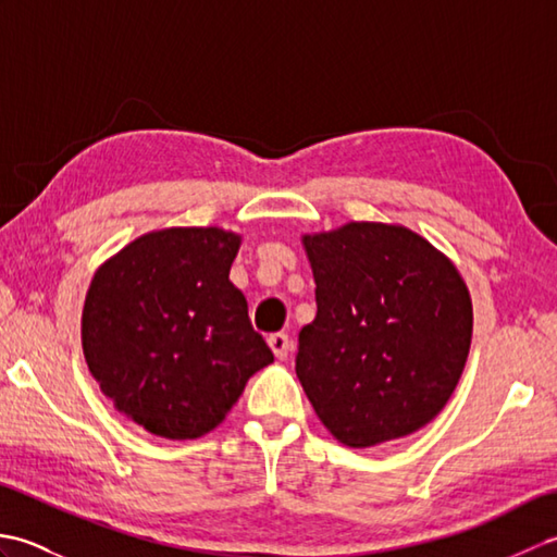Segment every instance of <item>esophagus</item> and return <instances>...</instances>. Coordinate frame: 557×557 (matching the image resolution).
Listing matches in <instances>:
<instances>
[{"mask_svg":"<svg viewBox=\"0 0 557 557\" xmlns=\"http://www.w3.org/2000/svg\"><path fill=\"white\" fill-rule=\"evenodd\" d=\"M268 345H270L272 354H275L277 359H287V357H289V351H292V339H289V335H285V333L270 335V337H268Z\"/></svg>","mask_w":557,"mask_h":557,"instance_id":"esophagus-1","label":"esophagus"}]
</instances>
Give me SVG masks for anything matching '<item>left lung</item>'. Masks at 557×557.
<instances>
[{
  "mask_svg": "<svg viewBox=\"0 0 557 557\" xmlns=\"http://www.w3.org/2000/svg\"><path fill=\"white\" fill-rule=\"evenodd\" d=\"M315 321L299 333L297 375L339 443L371 447L419 431L455 393L471 345L457 268L411 230L349 222L304 236Z\"/></svg>",
  "mask_w": 557,
  "mask_h": 557,
  "instance_id": "1",
  "label": "left lung"
}]
</instances>
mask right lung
Here are the masks:
<instances>
[{
	"label": "right lung",
	"instance_id": "right-lung-1",
	"mask_svg": "<svg viewBox=\"0 0 557 557\" xmlns=\"http://www.w3.org/2000/svg\"><path fill=\"white\" fill-rule=\"evenodd\" d=\"M239 236L150 232L104 263L83 306L88 369L114 407L172 441L206 435L275 361L230 282Z\"/></svg>",
	"mask_w": 557,
	"mask_h": 557
}]
</instances>
